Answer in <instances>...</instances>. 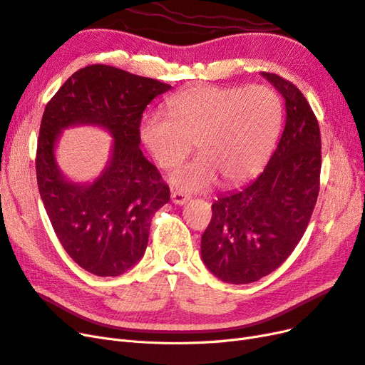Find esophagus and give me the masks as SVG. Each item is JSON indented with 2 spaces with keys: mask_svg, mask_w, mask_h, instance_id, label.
I'll return each mask as SVG.
<instances>
[{
  "mask_svg": "<svg viewBox=\"0 0 365 365\" xmlns=\"http://www.w3.org/2000/svg\"><path fill=\"white\" fill-rule=\"evenodd\" d=\"M170 200H172L173 204H177V205H185L188 202V196L184 195L182 192L173 190L172 195H170Z\"/></svg>",
  "mask_w": 365,
  "mask_h": 365,
  "instance_id": "34e87169",
  "label": "esophagus"
}]
</instances>
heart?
<instances>
[{"mask_svg":"<svg viewBox=\"0 0 365 365\" xmlns=\"http://www.w3.org/2000/svg\"><path fill=\"white\" fill-rule=\"evenodd\" d=\"M169 116L143 119L140 137L163 168L180 163L193 148L199 155L169 173L185 192L207 190L220 177L234 185L255 177L266 163L281 123V101L264 86H195L168 103Z\"/></svg>","mask_w":365,"mask_h":365,"instance_id":"obj_1","label":"heart"}]
</instances>
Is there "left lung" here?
<instances>
[{
    "label": "left lung",
    "mask_w": 365,
    "mask_h": 365,
    "mask_svg": "<svg viewBox=\"0 0 365 365\" xmlns=\"http://www.w3.org/2000/svg\"><path fill=\"white\" fill-rule=\"evenodd\" d=\"M285 101V127L259 177L220 195L200 240L207 269L223 282H255L290 257L317 202L322 168L320 128L297 87L261 72Z\"/></svg>",
    "instance_id": "left-lung-1"
}]
</instances>
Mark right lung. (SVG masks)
<instances>
[{"label": "right lung", "instance_id": "add662e5", "mask_svg": "<svg viewBox=\"0 0 365 365\" xmlns=\"http://www.w3.org/2000/svg\"><path fill=\"white\" fill-rule=\"evenodd\" d=\"M170 91L161 81L108 65L75 72L45 107L36 154L39 193L68 255L96 276H119L145 254L150 220L169 202V187L140 149L146 106ZM98 126L113 142L102 173L89 183L61 172L55 149L68 128Z\"/></svg>", "mask_w": 365, "mask_h": 365}]
</instances>
